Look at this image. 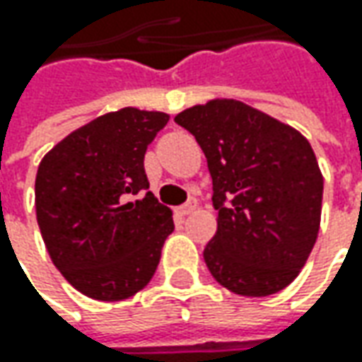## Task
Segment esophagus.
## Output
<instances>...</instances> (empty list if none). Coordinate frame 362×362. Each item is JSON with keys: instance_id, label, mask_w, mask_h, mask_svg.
I'll use <instances>...</instances> for the list:
<instances>
[{"instance_id": "1", "label": "esophagus", "mask_w": 362, "mask_h": 362, "mask_svg": "<svg viewBox=\"0 0 362 362\" xmlns=\"http://www.w3.org/2000/svg\"><path fill=\"white\" fill-rule=\"evenodd\" d=\"M197 207V203H195V199H191L189 203H185V205H181V207H177V216L185 217L189 216V214H193V209Z\"/></svg>"}]
</instances>
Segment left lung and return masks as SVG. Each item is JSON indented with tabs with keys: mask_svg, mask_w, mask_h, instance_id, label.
Wrapping results in <instances>:
<instances>
[{
	"mask_svg": "<svg viewBox=\"0 0 362 362\" xmlns=\"http://www.w3.org/2000/svg\"><path fill=\"white\" fill-rule=\"evenodd\" d=\"M175 122L205 153L214 179L217 231L205 264L240 296L284 290L313 252L325 179L308 139L233 98L185 108Z\"/></svg>",
	"mask_w": 362,
	"mask_h": 362,
	"instance_id": "obj_1",
	"label": "left lung"
}]
</instances>
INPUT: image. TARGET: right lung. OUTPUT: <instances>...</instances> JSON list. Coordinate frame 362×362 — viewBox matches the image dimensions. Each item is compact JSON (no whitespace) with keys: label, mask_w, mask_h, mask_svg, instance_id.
Masks as SVG:
<instances>
[{"label":"right lung","mask_w":362,"mask_h":362,"mask_svg":"<svg viewBox=\"0 0 362 362\" xmlns=\"http://www.w3.org/2000/svg\"><path fill=\"white\" fill-rule=\"evenodd\" d=\"M167 112L120 108L72 131L35 175V217L54 266L84 296L117 302L143 290L173 214L148 191L146 146Z\"/></svg>","instance_id":"right-lung-1"}]
</instances>
